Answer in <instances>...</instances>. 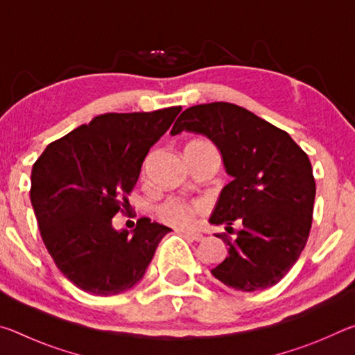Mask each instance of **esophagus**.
<instances>
[{
    "label": "esophagus",
    "instance_id": "34e87169",
    "mask_svg": "<svg viewBox=\"0 0 355 355\" xmlns=\"http://www.w3.org/2000/svg\"><path fill=\"white\" fill-rule=\"evenodd\" d=\"M182 233L184 235V238L192 239V241H202L203 239V235H200V233H194V232H188V230H182Z\"/></svg>",
    "mask_w": 355,
    "mask_h": 355
}]
</instances>
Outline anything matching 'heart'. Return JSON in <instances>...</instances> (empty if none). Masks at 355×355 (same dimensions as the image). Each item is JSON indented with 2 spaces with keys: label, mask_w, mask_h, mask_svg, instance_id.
I'll use <instances>...</instances> for the list:
<instances>
[{
  "label": "heart",
  "mask_w": 355,
  "mask_h": 355,
  "mask_svg": "<svg viewBox=\"0 0 355 355\" xmlns=\"http://www.w3.org/2000/svg\"><path fill=\"white\" fill-rule=\"evenodd\" d=\"M211 146L205 141H194L191 142L188 147H207ZM203 205L200 202H188L184 199H178V197H172L156 208V214L158 218L169 225L175 227H186L194 220L196 214L202 211Z\"/></svg>",
  "instance_id": "1"
}]
</instances>
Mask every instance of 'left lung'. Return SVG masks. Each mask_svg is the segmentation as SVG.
Returning a JSON list of instances; mask_svg holds the SVG:
<instances>
[{"mask_svg": "<svg viewBox=\"0 0 355 355\" xmlns=\"http://www.w3.org/2000/svg\"><path fill=\"white\" fill-rule=\"evenodd\" d=\"M194 131L220 150L233 180L220 192L211 224L241 230L228 245V257L211 269L239 291L277 284L297 261L310 235L316 184L307 153L286 131L227 101L196 105L182 112L171 131Z\"/></svg>", "mask_w": 355, "mask_h": 355, "instance_id": "obj_1", "label": "left lung"}]
</instances>
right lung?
Returning a JSON list of instances; mask_svg holds the SVG:
<instances>
[{"mask_svg":"<svg viewBox=\"0 0 355 355\" xmlns=\"http://www.w3.org/2000/svg\"><path fill=\"white\" fill-rule=\"evenodd\" d=\"M182 106L152 112H107L51 142L31 173V203L56 266L80 290L112 296L146 274L169 227L137 220L133 236L112 218L130 207L150 147Z\"/></svg>","mask_w":355,"mask_h":355,"instance_id":"1","label":"right lung"}]
</instances>
